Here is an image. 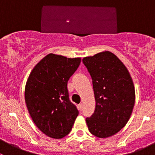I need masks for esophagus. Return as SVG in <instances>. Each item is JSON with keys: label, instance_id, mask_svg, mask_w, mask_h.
I'll return each instance as SVG.
<instances>
[{"label": "esophagus", "instance_id": "esophagus-1", "mask_svg": "<svg viewBox=\"0 0 155 155\" xmlns=\"http://www.w3.org/2000/svg\"><path fill=\"white\" fill-rule=\"evenodd\" d=\"M82 109H83V104H79V110L82 111Z\"/></svg>", "mask_w": 155, "mask_h": 155}]
</instances>
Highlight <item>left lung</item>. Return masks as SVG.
<instances>
[{
  "instance_id": "left-lung-1",
  "label": "left lung",
  "mask_w": 155,
  "mask_h": 155,
  "mask_svg": "<svg viewBox=\"0 0 155 155\" xmlns=\"http://www.w3.org/2000/svg\"><path fill=\"white\" fill-rule=\"evenodd\" d=\"M92 79L95 110L86 123L91 134L107 138L127 123L135 104V90L124 64L110 51L82 59Z\"/></svg>"
}]
</instances>
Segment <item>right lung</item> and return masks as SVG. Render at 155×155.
<instances>
[{"instance_id": "obj_1", "label": "right lung", "mask_w": 155, "mask_h": 155, "mask_svg": "<svg viewBox=\"0 0 155 155\" xmlns=\"http://www.w3.org/2000/svg\"><path fill=\"white\" fill-rule=\"evenodd\" d=\"M81 58L48 54L31 71L25 91L26 106L43 134L61 139L70 134L79 111L70 101L68 82Z\"/></svg>"}]
</instances>
